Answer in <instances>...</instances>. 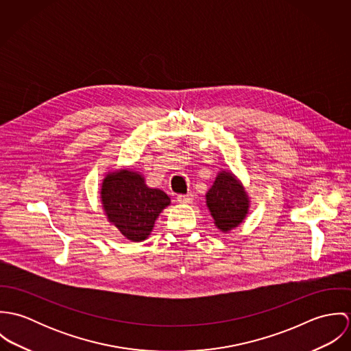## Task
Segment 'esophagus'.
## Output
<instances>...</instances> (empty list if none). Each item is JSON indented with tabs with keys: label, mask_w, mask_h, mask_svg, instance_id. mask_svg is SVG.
Wrapping results in <instances>:
<instances>
[{
	"label": "esophagus",
	"mask_w": 351,
	"mask_h": 351,
	"mask_svg": "<svg viewBox=\"0 0 351 351\" xmlns=\"http://www.w3.org/2000/svg\"><path fill=\"white\" fill-rule=\"evenodd\" d=\"M193 200V195L192 193H186V195H180L178 197H177V201L180 202V204H191Z\"/></svg>",
	"instance_id": "obj_1"
}]
</instances>
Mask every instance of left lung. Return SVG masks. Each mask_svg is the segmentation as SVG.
<instances>
[{
	"label": "left lung",
	"mask_w": 351,
	"mask_h": 351,
	"mask_svg": "<svg viewBox=\"0 0 351 351\" xmlns=\"http://www.w3.org/2000/svg\"><path fill=\"white\" fill-rule=\"evenodd\" d=\"M205 197L216 227L223 232L238 227L249 213L250 199L241 181L230 171L217 174Z\"/></svg>",
	"instance_id": "obj_1"
}]
</instances>
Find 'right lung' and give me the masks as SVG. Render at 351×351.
Wrapping results in <instances>:
<instances>
[{"label": "right lung", "mask_w": 351, "mask_h": 351, "mask_svg": "<svg viewBox=\"0 0 351 351\" xmlns=\"http://www.w3.org/2000/svg\"><path fill=\"white\" fill-rule=\"evenodd\" d=\"M101 202L108 220L128 241L142 242L149 238L170 197L160 189L149 188L142 174L123 169L104 178Z\"/></svg>", "instance_id": "right-lung-1"}]
</instances>
